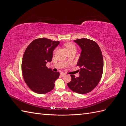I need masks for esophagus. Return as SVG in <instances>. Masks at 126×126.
<instances>
[{
	"label": "esophagus",
	"mask_w": 126,
	"mask_h": 126,
	"mask_svg": "<svg viewBox=\"0 0 126 126\" xmlns=\"http://www.w3.org/2000/svg\"><path fill=\"white\" fill-rule=\"evenodd\" d=\"M60 75H62V76H65L66 74H64V73H63V72H61V73H60Z\"/></svg>",
	"instance_id": "obj_1"
}]
</instances>
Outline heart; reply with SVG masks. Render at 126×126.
Listing matches in <instances>:
<instances>
[{
    "instance_id": "heart-1",
    "label": "heart",
    "mask_w": 126,
    "mask_h": 126,
    "mask_svg": "<svg viewBox=\"0 0 126 126\" xmlns=\"http://www.w3.org/2000/svg\"><path fill=\"white\" fill-rule=\"evenodd\" d=\"M64 46H65L67 50H70V49H73V48H76L74 45L72 44V43H66L65 44H64Z\"/></svg>"
}]
</instances>
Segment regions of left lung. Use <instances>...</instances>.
<instances>
[{
	"instance_id": "left-lung-1",
	"label": "left lung",
	"mask_w": 126,
	"mask_h": 126,
	"mask_svg": "<svg viewBox=\"0 0 126 126\" xmlns=\"http://www.w3.org/2000/svg\"><path fill=\"white\" fill-rule=\"evenodd\" d=\"M81 52L77 65L81 68L79 76L71 75L68 87L75 93L85 94L92 91L99 82L104 69V60L101 49L96 42L82 38L74 40Z\"/></svg>"
}]
</instances>
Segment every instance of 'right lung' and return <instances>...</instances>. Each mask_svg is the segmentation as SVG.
Segmentation results:
<instances>
[{
	"label": "right lung",
	"instance_id": "right-lung-1",
	"mask_svg": "<svg viewBox=\"0 0 126 126\" xmlns=\"http://www.w3.org/2000/svg\"><path fill=\"white\" fill-rule=\"evenodd\" d=\"M60 44L45 38L34 40L26 48L21 63L24 80L33 92L44 94L54 88V83L59 78V72L52 71L46 67L50 62L53 51Z\"/></svg>",
	"mask_w": 126,
	"mask_h": 126
}]
</instances>
